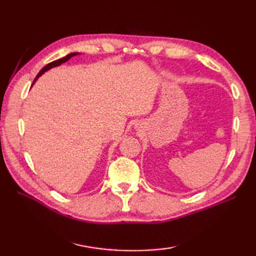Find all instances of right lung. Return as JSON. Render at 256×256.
I'll return each mask as SVG.
<instances>
[{
  "mask_svg": "<svg viewBox=\"0 0 256 256\" xmlns=\"http://www.w3.org/2000/svg\"><path fill=\"white\" fill-rule=\"evenodd\" d=\"M79 54H80V52H72V54H68L67 56H64V57H62V58H60V59H58V60H55V62H50L48 64H46V66H45L44 68H42L40 72H38V74L36 76V78L34 79V81H32V86H34V84H35V82L37 81V79L40 78L42 74H45L46 72H48V70L52 69V68H54V67H58V66H60L62 64L68 62L70 58L74 57V56H77V55H79Z\"/></svg>",
  "mask_w": 256,
  "mask_h": 256,
  "instance_id": "obj_1",
  "label": "right lung"
}]
</instances>
